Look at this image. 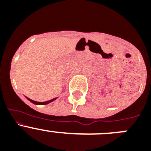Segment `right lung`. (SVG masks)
Returning <instances> with one entry per match:
<instances>
[{"label":"right lung","instance_id":"right-lung-1","mask_svg":"<svg viewBox=\"0 0 151 151\" xmlns=\"http://www.w3.org/2000/svg\"><path fill=\"white\" fill-rule=\"evenodd\" d=\"M28 100H29L30 102H32V104H36V105H45V104H48L49 103L52 102V101H55L56 99H57V97H55V98H54V99H52V100H50V101H45V102H38V101H33V100L32 99H29V97H26Z\"/></svg>","mask_w":151,"mask_h":151}]
</instances>
